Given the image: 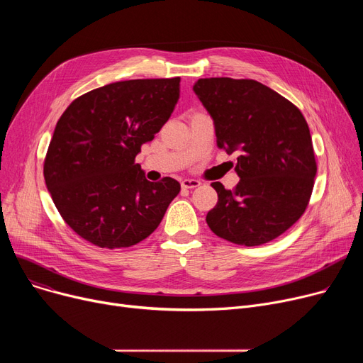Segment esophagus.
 <instances>
[{
    "mask_svg": "<svg viewBox=\"0 0 363 363\" xmlns=\"http://www.w3.org/2000/svg\"><path fill=\"white\" fill-rule=\"evenodd\" d=\"M199 185H200V181H197V179H184V181L181 182V186H182L184 189L197 188Z\"/></svg>",
    "mask_w": 363,
    "mask_h": 363,
    "instance_id": "34e87169",
    "label": "esophagus"
}]
</instances>
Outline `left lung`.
Returning <instances> with one entry per match:
<instances>
[{
  "label": "left lung",
  "mask_w": 363,
  "mask_h": 363,
  "mask_svg": "<svg viewBox=\"0 0 363 363\" xmlns=\"http://www.w3.org/2000/svg\"><path fill=\"white\" fill-rule=\"evenodd\" d=\"M194 92L215 122L218 147L238 150L240 182L212 186L218 203L206 216L220 238L262 245L306 211L316 175L311 130L297 106L255 79H199Z\"/></svg>",
  "instance_id": "1"
}]
</instances>
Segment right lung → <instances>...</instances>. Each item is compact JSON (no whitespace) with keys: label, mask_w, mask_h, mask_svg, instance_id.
Returning a JSON list of instances; mask_svg holds the SVG:
<instances>
[{"label":"right lung","mask_w":363,"mask_h":363,"mask_svg":"<svg viewBox=\"0 0 363 363\" xmlns=\"http://www.w3.org/2000/svg\"><path fill=\"white\" fill-rule=\"evenodd\" d=\"M181 78L130 79L92 89L55 125L44 178L65 222L101 249L135 245L155 233L179 191L169 177L145 179L135 157L179 99Z\"/></svg>","instance_id":"obj_1"}]
</instances>
